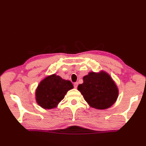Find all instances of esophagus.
I'll list each match as a JSON object with an SVG mask.
<instances>
[{
  "label": "esophagus",
  "mask_w": 146,
  "mask_h": 146,
  "mask_svg": "<svg viewBox=\"0 0 146 146\" xmlns=\"http://www.w3.org/2000/svg\"><path fill=\"white\" fill-rule=\"evenodd\" d=\"M77 86H78V82H75V83H74V87H75V89L77 88Z\"/></svg>",
  "instance_id": "obj_1"
}]
</instances>
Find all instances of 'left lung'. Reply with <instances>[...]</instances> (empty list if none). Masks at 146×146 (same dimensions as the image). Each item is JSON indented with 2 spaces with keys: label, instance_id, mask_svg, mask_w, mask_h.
I'll return each instance as SVG.
<instances>
[{
  "label": "left lung",
  "instance_id": "8db88e82",
  "mask_svg": "<svg viewBox=\"0 0 146 146\" xmlns=\"http://www.w3.org/2000/svg\"><path fill=\"white\" fill-rule=\"evenodd\" d=\"M83 81L78 86V90L91 108L106 110L117 101L118 88L108 73L90 72L84 76Z\"/></svg>",
  "mask_w": 146,
  "mask_h": 146
}]
</instances>
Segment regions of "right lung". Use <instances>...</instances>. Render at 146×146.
<instances>
[{
	"label": "right lung",
	"mask_w": 146,
	"mask_h": 146,
	"mask_svg": "<svg viewBox=\"0 0 146 146\" xmlns=\"http://www.w3.org/2000/svg\"><path fill=\"white\" fill-rule=\"evenodd\" d=\"M73 88L70 80L62 78L55 74L49 75L39 83L35 91L38 104L46 110L56 108L69 90Z\"/></svg>",
	"instance_id": "obj_1"
}]
</instances>
